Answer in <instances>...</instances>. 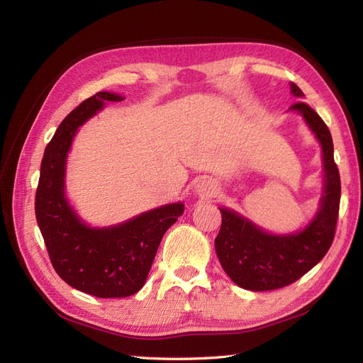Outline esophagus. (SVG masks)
Masks as SVG:
<instances>
[{
    "label": "esophagus",
    "mask_w": 363,
    "mask_h": 363,
    "mask_svg": "<svg viewBox=\"0 0 363 363\" xmlns=\"http://www.w3.org/2000/svg\"><path fill=\"white\" fill-rule=\"evenodd\" d=\"M195 191L198 196L201 198H212L213 195H217V184H215L212 179H209V177H201L196 182L195 186Z\"/></svg>",
    "instance_id": "34e87169"
}]
</instances>
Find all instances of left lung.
Segmentation results:
<instances>
[{
  "instance_id": "1",
  "label": "left lung",
  "mask_w": 363,
  "mask_h": 363,
  "mask_svg": "<svg viewBox=\"0 0 363 363\" xmlns=\"http://www.w3.org/2000/svg\"><path fill=\"white\" fill-rule=\"evenodd\" d=\"M290 89L293 96H304L296 84L290 82ZM290 111L303 115L321 145L325 190L313 220L293 234H268L240 213L220 207L221 228L215 238V251L230 279L251 291L282 289L298 281L326 256L335 235L342 187L334 162L333 137L326 123L309 104L298 101L290 106Z\"/></svg>"
}]
</instances>
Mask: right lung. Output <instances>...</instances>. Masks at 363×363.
Segmentation results:
<instances>
[{"label": "right lung", "mask_w": 363, "mask_h": 363, "mask_svg": "<svg viewBox=\"0 0 363 363\" xmlns=\"http://www.w3.org/2000/svg\"><path fill=\"white\" fill-rule=\"evenodd\" d=\"M123 96L98 91L60 123L46 145L35 191V218L56 273L73 289L96 298H125L140 290L162 237L184 212L182 203L160 206L121 225L90 228L65 198V164L81 125Z\"/></svg>", "instance_id": "add662e5"}]
</instances>
